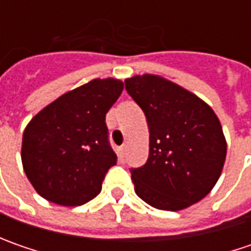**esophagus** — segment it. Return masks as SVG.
<instances>
[{
	"instance_id": "esophagus-1",
	"label": "esophagus",
	"mask_w": 251,
	"mask_h": 251,
	"mask_svg": "<svg viewBox=\"0 0 251 251\" xmlns=\"http://www.w3.org/2000/svg\"><path fill=\"white\" fill-rule=\"evenodd\" d=\"M117 155H119V158L123 159L124 158V155H126V145H121L117 148Z\"/></svg>"
}]
</instances>
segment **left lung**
<instances>
[{"mask_svg": "<svg viewBox=\"0 0 251 251\" xmlns=\"http://www.w3.org/2000/svg\"><path fill=\"white\" fill-rule=\"evenodd\" d=\"M124 82L150 128L148 160L131 169L137 196L163 211L198 202L217 184L226 158L217 114L197 95L158 75H135Z\"/></svg>", "mask_w": 251, "mask_h": 251, "instance_id": "left-lung-1", "label": "left lung"}]
</instances>
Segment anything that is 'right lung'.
Listing matches in <instances>:
<instances>
[{
	"mask_svg": "<svg viewBox=\"0 0 251 251\" xmlns=\"http://www.w3.org/2000/svg\"><path fill=\"white\" fill-rule=\"evenodd\" d=\"M124 89L119 79H92L64 93L26 126L22 165L47 201L78 207L101 190L117 155L109 144L106 113Z\"/></svg>",
	"mask_w": 251,
	"mask_h": 251,
	"instance_id": "obj_1",
	"label": "right lung"
}]
</instances>
